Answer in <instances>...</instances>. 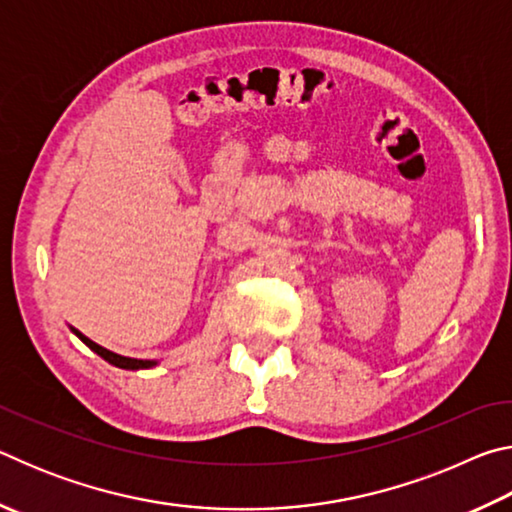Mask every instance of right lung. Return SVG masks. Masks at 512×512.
<instances>
[{"instance_id": "right-lung-1", "label": "right lung", "mask_w": 512, "mask_h": 512, "mask_svg": "<svg viewBox=\"0 0 512 512\" xmlns=\"http://www.w3.org/2000/svg\"><path fill=\"white\" fill-rule=\"evenodd\" d=\"M72 329V332L79 336V339L88 345V348L92 350V352H97L101 359H106L108 363H112V366H117V368H124V370H144V368H153V366H158V361H153V359H131V357H121V354H117V352H110V350H106V348H101L99 343H94V341H90L88 336L85 334H81L79 329H74V327H69Z\"/></svg>"}]
</instances>
